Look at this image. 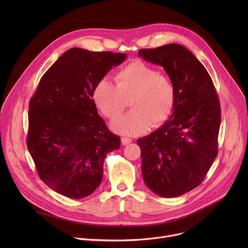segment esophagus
<instances>
[{
  "mask_svg": "<svg viewBox=\"0 0 248 248\" xmlns=\"http://www.w3.org/2000/svg\"><path fill=\"white\" fill-rule=\"evenodd\" d=\"M131 139L130 138H127V137H123L122 138V144L123 145H127L129 143H131Z\"/></svg>",
  "mask_w": 248,
  "mask_h": 248,
  "instance_id": "1",
  "label": "esophagus"
}]
</instances>
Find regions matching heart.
Here are the masks:
<instances>
[{
    "label": "heart",
    "instance_id": "b5f03b06",
    "mask_svg": "<svg viewBox=\"0 0 248 248\" xmlns=\"http://www.w3.org/2000/svg\"><path fill=\"white\" fill-rule=\"evenodd\" d=\"M116 85L102 78L92 90V100L98 111L107 119L115 120L129 106L130 112L112 124L121 134L135 136L150 126L162 125L171 115L176 87L166 74L142 61H132L115 75Z\"/></svg>",
    "mask_w": 248,
    "mask_h": 248
}]
</instances>
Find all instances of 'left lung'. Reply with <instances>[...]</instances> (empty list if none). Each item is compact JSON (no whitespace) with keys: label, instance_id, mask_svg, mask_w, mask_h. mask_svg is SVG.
<instances>
[{"label":"left lung","instance_id":"obj_1","mask_svg":"<svg viewBox=\"0 0 248 248\" xmlns=\"http://www.w3.org/2000/svg\"><path fill=\"white\" fill-rule=\"evenodd\" d=\"M138 56L163 66L176 87L171 117L137 139L145 185L162 197H176L198 186L217 157L219 97L204 65L185 46L140 49Z\"/></svg>","mask_w":248,"mask_h":248}]
</instances>
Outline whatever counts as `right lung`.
<instances>
[{"label":"right lung","instance_id":"1","mask_svg":"<svg viewBox=\"0 0 248 248\" xmlns=\"http://www.w3.org/2000/svg\"><path fill=\"white\" fill-rule=\"evenodd\" d=\"M125 54L64 52L44 74L31 97L27 148L42 182L58 193L80 199L103 178L104 159L121 146L98 115L92 90Z\"/></svg>","mask_w":248,"mask_h":248}]
</instances>
